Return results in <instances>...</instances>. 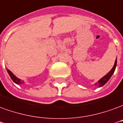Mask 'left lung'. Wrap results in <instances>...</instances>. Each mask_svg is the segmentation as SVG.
<instances>
[{
	"label": "left lung",
	"mask_w": 123,
	"mask_h": 123,
	"mask_svg": "<svg viewBox=\"0 0 123 123\" xmlns=\"http://www.w3.org/2000/svg\"><path fill=\"white\" fill-rule=\"evenodd\" d=\"M116 66H117V59H116L115 62V64H114V66H113V68H112V69H111L106 75H105L103 77H102L101 79L97 82V83H96L95 85H98V86H99V87H102V86H103V85H105V83L109 80L111 77L112 76V75H113V73H114V71L115 70Z\"/></svg>",
	"instance_id": "obj_1"
}]
</instances>
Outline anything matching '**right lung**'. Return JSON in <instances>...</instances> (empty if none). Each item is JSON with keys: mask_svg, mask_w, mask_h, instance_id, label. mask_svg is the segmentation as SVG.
I'll return each mask as SVG.
<instances>
[{"mask_svg": "<svg viewBox=\"0 0 123 123\" xmlns=\"http://www.w3.org/2000/svg\"><path fill=\"white\" fill-rule=\"evenodd\" d=\"M7 71L8 73V74H9V75H10V78L12 79V80L15 83H16V84H21V83H24V81H22L20 79H18V78H17V77H16L15 75H14L10 70L7 69Z\"/></svg>", "mask_w": 123, "mask_h": 123, "instance_id": "right-lung-1", "label": "right lung"}]
</instances>
